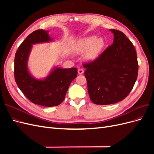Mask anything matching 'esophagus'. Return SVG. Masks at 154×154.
I'll use <instances>...</instances> for the list:
<instances>
[{"mask_svg":"<svg viewBox=\"0 0 154 154\" xmlns=\"http://www.w3.org/2000/svg\"><path fill=\"white\" fill-rule=\"evenodd\" d=\"M78 72L79 74H80V75H81V74H83V72H84V71H83V70L82 69H78Z\"/></svg>","mask_w":154,"mask_h":154,"instance_id":"obj_1","label":"esophagus"}]
</instances>
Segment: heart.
I'll return each mask as SVG.
<instances>
[{"mask_svg": "<svg viewBox=\"0 0 154 154\" xmlns=\"http://www.w3.org/2000/svg\"><path fill=\"white\" fill-rule=\"evenodd\" d=\"M105 45L106 42L103 38H97L96 36H90L79 43L76 51L79 54H83L88 51L87 58L88 60L93 61L99 57Z\"/></svg>", "mask_w": 154, "mask_h": 154, "instance_id": "1", "label": "heart"}]
</instances>
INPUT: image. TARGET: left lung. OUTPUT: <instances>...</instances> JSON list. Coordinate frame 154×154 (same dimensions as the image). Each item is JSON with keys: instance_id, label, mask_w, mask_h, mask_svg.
Listing matches in <instances>:
<instances>
[{"instance_id": "8db88e82", "label": "left lung", "mask_w": 154, "mask_h": 154, "mask_svg": "<svg viewBox=\"0 0 154 154\" xmlns=\"http://www.w3.org/2000/svg\"><path fill=\"white\" fill-rule=\"evenodd\" d=\"M113 44L92 62L83 65L86 70L88 92L93 103L110 105L127 97L136 82L138 62L134 46L123 32L110 29Z\"/></svg>"}]
</instances>
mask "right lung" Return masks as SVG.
Segmentation results:
<instances>
[{"label":"right lung","mask_w":154,"mask_h":154,"mask_svg":"<svg viewBox=\"0 0 154 154\" xmlns=\"http://www.w3.org/2000/svg\"><path fill=\"white\" fill-rule=\"evenodd\" d=\"M48 31H33L23 41L15 57L14 74L17 84L23 94L32 103L44 106H54L64 100L69 87L77 76V68L54 67L43 80L31 76L27 68V61L32 45L49 42L52 38Z\"/></svg>","instance_id":"right-lung-1"}]
</instances>
